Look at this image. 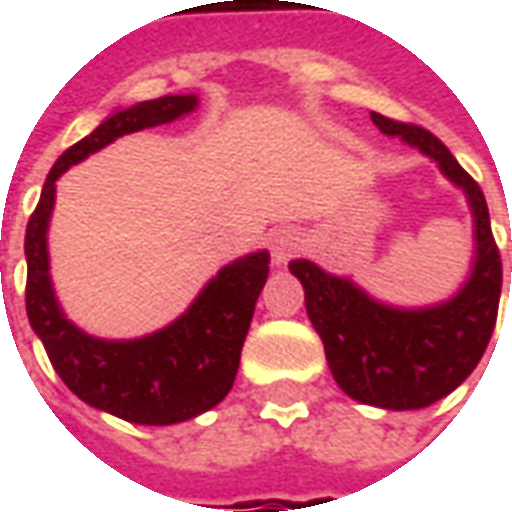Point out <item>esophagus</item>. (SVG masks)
<instances>
[{"label":"esophagus","instance_id":"34e87169","mask_svg":"<svg viewBox=\"0 0 512 512\" xmlns=\"http://www.w3.org/2000/svg\"><path fill=\"white\" fill-rule=\"evenodd\" d=\"M296 249H299V235L293 233V230H279V233H274V241H271V255H274L277 263H285Z\"/></svg>","mask_w":512,"mask_h":512}]
</instances>
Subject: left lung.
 I'll return each mask as SVG.
<instances>
[{"mask_svg":"<svg viewBox=\"0 0 512 512\" xmlns=\"http://www.w3.org/2000/svg\"><path fill=\"white\" fill-rule=\"evenodd\" d=\"M370 117L384 134L403 136L408 145L436 158L441 172L469 194L477 227L472 279L447 304L411 312L378 304L348 279L332 277L310 260H293L290 271L304 285L307 315L345 395L367 406L411 411L450 395L483 359L499 312L502 257L483 189L439 136L378 112Z\"/></svg>","mask_w":512,"mask_h":512,"instance_id":"obj_1","label":"left lung"}]
</instances>
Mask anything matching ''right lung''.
Returning a JSON list of instances; mask_svg holds the SVG:
<instances>
[{"mask_svg": "<svg viewBox=\"0 0 512 512\" xmlns=\"http://www.w3.org/2000/svg\"><path fill=\"white\" fill-rule=\"evenodd\" d=\"M194 106V95L145 101L117 112L68 147L51 167L24 235L27 315L51 367L84 403L136 425H175L222 403L238 373L257 296L266 285L268 252L241 257L222 268L191 310L167 329L128 343L95 340L62 315L51 290L46 227L54 208V183L71 164H79L117 136L169 123Z\"/></svg>", "mask_w": 512, "mask_h": 512, "instance_id": "right-lung-1", "label": "right lung"}]
</instances>
